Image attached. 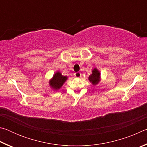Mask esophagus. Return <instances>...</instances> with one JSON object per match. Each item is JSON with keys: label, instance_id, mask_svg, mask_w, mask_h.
<instances>
[{"label": "esophagus", "instance_id": "esophagus-1", "mask_svg": "<svg viewBox=\"0 0 147 147\" xmlns=\"http://www.w3.org/2000/svg\"><path fill=\"white\" fill-rule=\"evenodd\" d=\"M81 76L82 74L80 72H77V73H74V76H75L76 78H80V77H81Z\"/></svg>", "mask_w": 147, "mask_h": 147}]
</instances>
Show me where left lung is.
Returning <instances> with one entry per match:
<instances>
[{
    "label": "left lung",
    "mask_w": 147,
    "mask_h": 147,
    "mask_svg": "<svg viewBox=\"0 0 147 147\" xmlns=\"http://www.w3.org/2000/svg\"><path fill=\"white\" fill-rule=\"evenodd\" d=\"M88 80L93 86H96L100 81V73L96 68H94L92 70V74L88 77Z\"/></svg>",
    "instance_id": "8db88e82"
}]
</instances>
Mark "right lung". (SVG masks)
<instances>
[{"label":"right lung","instance_id":"obj_1","mask_svg":"<svg viewBox=\"0 0 147 147\" xmlns=\"http://www.w3.org/2000/svg\"><path fill=\"white\" fill-rule=\"evenodd\" d=\"M67 78V76H63L60 72L57 71L53 75V78L49 80V86L54 90L57 91L61 88Z\"/></svg>","mask_w":147,"mask_h":147}]
</instances>
